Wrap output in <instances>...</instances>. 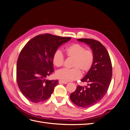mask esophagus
Instances as JSON below:
<instances>
[{
	"label": "esophagus",
	"mask_w": 130,
	"mask_h": 130,
	"mask_svg": "<svg viewBox=\"0 0 130 130\" xmlns=\"http://www.w3.org/2000/svg\"><path fill=\"white\" fill-rule=\"evenodd\" d=\"M58 82H59V84H67L68 83L67 82L62 81V80H59Z\"/></svg>",
	"instance_id": "obj_1"
}]
</instances>
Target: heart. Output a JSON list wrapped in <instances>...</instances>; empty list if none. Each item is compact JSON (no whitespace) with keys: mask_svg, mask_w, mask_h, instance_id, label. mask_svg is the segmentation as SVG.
<instances>
[{"mask_svg":"<svg viewBox=\"0 0 130 130\" xmlns=\"http://www.w3.org/2000/svg\"><path fill=\"white\" fill-rule=\"evenodd\" d=\"M64 52L68 57L72 58L71 69H62L56 73V76L59 79L64 81L76 80L81 76V71L83 73L88 72L92 68L94 62V54L91 50H86L81 44H73L67 46ZM54 64L60 67L64 63V57L60 50H56L53 55Z\"/></svg>","mask_w":130,"mask_h":130,"instance_id":"heart-1","label":"heart"}]
</instances>
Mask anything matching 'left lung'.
<instances>
[{
    "instance_id": "8db88e82",
    "label": "left lung",
    "mask_w": 130,
    "mask_h": 130,
    "mask_svg": "<svg viewBox=\"0 0 130 130\" xmlns=\"http://www.w3.org/2000/svg\"><path fill=\"white\" fill-rule=\"evenodd\" d=\"M90 46L94 54L92 68L81 80L87 83L79 85L70 95L74 104L81 107L87 108L100 101L108 89L112 76L111 61L107 50L101 43L89 38L77 39Z\"/></svg>"
}]
</instances>
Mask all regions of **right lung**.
I'll return each mask as SVG.
<instances>
[{
  "instance_id": "obj_1",
  "label": "right lung",
  "mask_w": 130,
  "mask_h": 130,
  "mask_svg": "<svg viewBox=\"0 0 130 130\" xmlns=\"http://www.w3.org/2000/svg\"><path fill=\"white\" fill-rule=\"evenodd\" d=\"M71 37L49 34L39 35L27 42L19 54L17 63V81L21 92L34 103L47 100L58 80H46L54 72L53 55L60 45Z\"/></svg>"
}]
</instances>
